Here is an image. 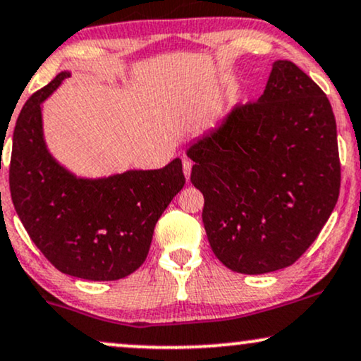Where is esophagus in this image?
<instances>
[{
  "mask_svg": "<svg viewBox=\"0 0 361 361\" xmlns=\"http://www.w3.org/2000/svg\"><path fill=\"white\" fill-rule=\"evenodd\" d=\"M182 169H184V176L185 179H190V171H192V162L190 160H184V164H182Z\"/></svg>",
  "mask_w": 361,
  "mask_h": 361,
  "instance_id": "obj_1",
  "label": "esophagus"
}]
</instances>
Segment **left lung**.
I'll return each instance as SVG.
<instances>
[{"label":"left lung","mask_w":361,"mask_h":361,"mask_svg":"<svg viewBox=\"0 0 361 361\" xmlns=\"http://www.w3.org/2000/svg\"><path fill=\"white\" fill-rule=\"evenodd\" d=\"M190 182L217 259L243 274L288 268L313 244L340 194L336 122L322 88L276 60L255 104L189 145Z\"/></svg>","instance_id":"1"}]
</instances>
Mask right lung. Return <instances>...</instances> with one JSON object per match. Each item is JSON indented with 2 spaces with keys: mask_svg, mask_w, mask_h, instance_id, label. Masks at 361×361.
<instances>
[{
  "mask_svg": "<svg viewBox=\"0 0 361 361\" xmlns=\"http://www.w3.org/2000/svg\"><path fill=\"white\" fill-rule=\"evenodd\" d=\"M65 70L31 95L13 132L10 189L31 241L61 273L115 281L139 269L154 228L184 188L180 159L162 169L82 177L53 157L43 133V102Z\"/></svg>",
  "mask_w": 361,
  "mask_h": 361,
  "instance_id": "add662e5",
  "label": "right lung"
}]
</instances>
